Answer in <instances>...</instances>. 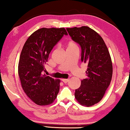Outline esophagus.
<instances>
[{"label":"esophagus","mask_w":130,"mask_h":130,"mask_svg":"<svg viewBox=\"0 0 130 130\" xmlns=\"http://www.w3.org/2000/svg\"><path fill=\"white\" fill-rule=\"evenodd\" d=\"M69 80L68 79H62V81H63V82L64 83H66L68 82Z\"/></svg>","instance_id":"1"}]
</instances>
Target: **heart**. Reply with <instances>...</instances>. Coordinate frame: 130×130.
Returning <instances> with one entry per match:
<instances>
[{"mask_svg":"<svg viewBox=\"0 0 130 130\" xmlns=\"http://www.w3.org/2000/svg\"><path fill=\"white\" fill-rule=\"evenodd\" d=\"M74 47H77V45H76L75 42L73 41H70L69 42H68V44H67V49L72 48H74Z\"/></svg>","mask_w":130,"mask_h":130,"instance_id":"heart-1","label":"heart"}]
</instances>
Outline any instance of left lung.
<instances>
[{"mask_svg":"<svg viewBox=\"0 0 130 130\" xmlns=\"http://www.w3.org/2000/svg\"><path fill=\"white\" fill-rule=\"evenodd\" d=\"M69 34L81 48V61L86 63V79L75 90L74 96L82 105L98 103L109 86L112 76V64L102 37L88 26L66 28Z\"/></svg>","mask_w":130,"mask_h":130,"instance_id":"left-lung-1","label":"left lung"}]
</instances>
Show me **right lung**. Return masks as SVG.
I'll return each instance as SVG.
<instances>
[{
    "label": "right lung",
    "instance_id": "1",
    "mask_svg": "<svg viewBox=\"0 0 130 130\" xmlns=\"http://www.w3.org/2000/svg\"><path fill=\"white\" fill-rule=\"evenodd\" d=\"M64 35L65 28H42L29 37L21 51L18 74L22 89L29 99L38 105H48L57 98L60 80L44 73L49 54Z\"/></svg>",
    "mask_w": 130,
    "mask_h": 130
}]
</instances>
